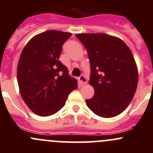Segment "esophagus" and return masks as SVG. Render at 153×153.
<instances>
[{"mask_svg": "<svg viewBox=\"0 0 153 153\" xmlns=\"http://www.w3.org/2000/svg\"><path fill=\"white\" fill-rule=\"evenodd\" d=\"M79 81H81V84H85L87 83V79H86V77L83 75L79 78Z\"/></svg>", "mask_w": 153, "mask_h": 153, "instance_id": "esophagus-1", "label": "esophagus"}]
</instances>
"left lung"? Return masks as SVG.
<instances>
[{"label":"left lung","instance_id":"1","mask_svg":"<svg viewBox=\"0 0 153 153\" xmlns=\"http://www.w3.org/2000/svg\"><path fill=\"white\" fill-rule=\"evenodd\" d=\"M87 50L91 65L89 85L95 94L88 107L103 118L121 114L132 101L138 81L133 55L119 38L104 33L75 35Z\"/></svg>","mask_w":153,"mask_h":153}]
</instances>
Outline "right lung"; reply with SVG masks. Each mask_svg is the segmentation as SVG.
Returning <instances> with one entry per match:
<instances>
[{"label":"right lung","instance_id":"add662e5","mask_svg":"<svg viewBox=\"0 0 153 153\" xmlns=\"http://www.w3.org/2000/svg\"><path fill=\"white\" fill-rule=\"evenodd\" d=\"M70 32L49 30L31 38L20 56L17 78L21 97L39 116H49L65 105L68 95L78 88L67 67L59 61L62 45Z\"/></svg>","mask_w":153,"mask_h":153}]
</instances>
